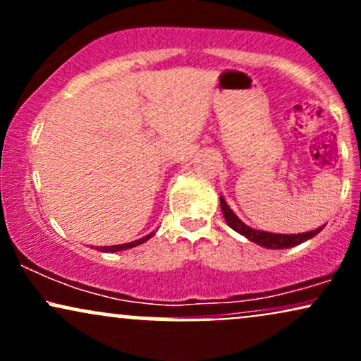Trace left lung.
I'll use <instances>...</instances> for the list:
<instances>
[{"mask_svg": "<svg viewBox=\"0 0 361 361\" xmlns=\"http://www.w3.org/2000/svg\"><path fill=\"white\" fill-rule=\"evenodd\" d=\"M221 207H222V214L226 217V222L229 224L231 227L239 233L244 238H247L250 241L259 244V246L268 247V250H285V247H293L297 244L305 243L307 239L314 238V235L321 233L324 229V226L317 227L316 231H310V233H300V234H273V233H264V231H256L252 227L246 226L241 219L235 215L233 210L229 209V205L226 204V200L221 197Z\"/></svg>", "mask_w": 361, "mask_h": 361, "instance_id": "obj_1", "label": "left lung"}]
</instances>
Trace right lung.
<instances>
[{
    "mask_svg": "<svg viewBox=\"0 0 361 361\" xmlns=\"http://www.w3.org/2000/svg\"><path fill=\"white\" fill-rule=\"evenodd\" d=\"M152 235H154V233H151V234L144 235V238H140V239H137V241H132V243H126V244H118V246H102V247H97V250H100V251H103V252H115V251H123V250H130V247H135V246H139V244H142V243H146V241H149V239H151V238H152Z\"/></svg>",
    "mask_w": 361,
    "mask_h": 361,
    "instance_id": "add662e5",
    "label": "right lung"
}]
</instances>
